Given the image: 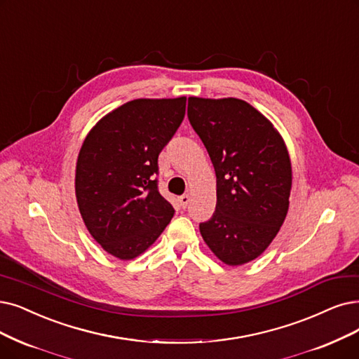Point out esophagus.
<instances>
[{
    "mask_svg": "<svg viewBox=\"0 0 359 359\" xmlns=\"http://www.w3.org/2000/svg\"><path fill=\"white\" fill-rule=\"evenodd\" d=\"M178 200H180L181 206L185 209V208L189 206V203H190V196H189V194H182V196H180V197H178Z\"/></svg>",
    "mask_w": 359,
    "mask_h": 359,
    "instance_id": "34e87169",
    "label": "esophagus"
}]
</instances>
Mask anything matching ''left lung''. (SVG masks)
I'll list each match as a JSON object with an SVG mask.
<instances>
[{
	"instance_id": "8db88e82",
	"label": "left lung",
	"mask_w": 359,
	"mask_h": 359,
	"mask_svg": "<svg viewBox=\"0 0 359 359\" xmlns=\"http://www.w3.org/2000/svg\"><path fill=\"white\" fill-rule=\"evenodd\" d=\"M189 121L217 174V208L200 234L224 264L256 259L289 210L292 165L281 135L238 98H189Z\"/></svg>"
}]
</instances>
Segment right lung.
<instances>
[{
	"label": "right lung",
	"mask_w": 359,
	"mask_h": 359,
	"mask_svg": "<svg viewBox=\"0 0 359 359\" xmlns=\"http://www.w3.org/2000/svg\"><path fill=\"white\" fill-rule=\"evenodd\" d=\"M185 102H128L100 119L81 147L75 177L81 217L98 245L122 261L147 250L175 213L154 175L157 157L184 119Z\"/></svg>",
	"instance_id": "right-lung-1"
}]
</instances>
